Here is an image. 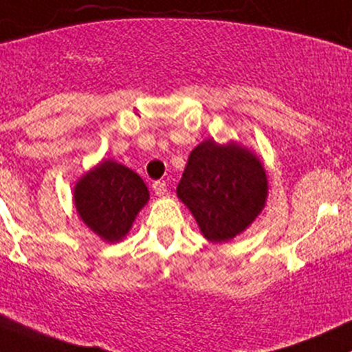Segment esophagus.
<instances>
[{"instance_id": "obj_1", "label": "esophagus", "mask_w": 352, "mask_h": 352, "mask_svg": "<svg viewBox=\"0 0 352 352\" xmlns=\"http://www.w3.org/2000/svg\"><path fill=\"white\" fill-rule=\"evenodd\" d=\"M152 188H153V192H155V195H158V197L165 195V192H167V185H165V182H153Z\"/></svg>"}]
</instances>
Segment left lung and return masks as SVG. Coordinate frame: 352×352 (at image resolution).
Masks as SVG:
<instances>
[{"label": "left lung", "instance_id": "8db88e82", "mask_svg": "<svg viewBox=\"0 0 352 352\" xmlns=\"http://www.w3.org/2000/svg\"><path fill=\"white\" fill-rule=\"evenodd\" d=\"M269 194L265 168L239 142H200L188 155L177 197L207 241L229 242L258 217Z\"/></svg>", "mask_w": 352, "mask_h": 352}]
</instances>
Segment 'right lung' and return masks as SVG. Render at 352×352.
I'll list each match as a JSON object with an SVG mask.
<instances>
[{
    "label": "right lung",
    "instance_id": "1",
    "mask_svg": "<svg viewBox=\"0 0 352 352\" xmlns=\"http://www.w3.org/2000/svg\"><path fill=\"white\" fill-rule=\"evenodd\" d=\"M148 199L150 192L140 175L110 158L85 172L73 187L80 219L108 244L126 237Z\"/></svg>",
    "mask_w": 352,
    "mask_h": 352
}]
</instances>
